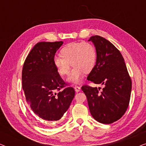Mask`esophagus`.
<instances>
[{
  "mask_svg": "<svg viewBox=\"0 0 146 146\" xmlns=\"http://www.w3.org/2000/svg\"><path fill=\"white\" fill-rule=\"evenodd\" d=\"M74 89H75V91L76 92H78L80 91V87L78 86H75L74 87Z\"/></svg>",
  "mask_w": 146,
  "mask_h": 146,
  "instance_id": "esophagus-1",
  "label": "esophagus"
}]
</instances>
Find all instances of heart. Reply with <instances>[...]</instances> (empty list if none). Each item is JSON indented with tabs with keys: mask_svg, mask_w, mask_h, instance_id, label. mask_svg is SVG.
Instances as JSON below:
<instances>
[{
	"mask_svg": "<svg viewBox=\"0 0 146 146\" xmlns=\"http://www.w3.org/2000/svg\"><path fill=\"white\" fill-rule=\"evenodd\" d=\"M60 56L54 58V66L58 74L63 77L68 74L71 64L74 68L68 81L73 84L80 82L84 73L91 72L96 63V50L89 42L68 44L61 49Z\"/></svg>",
	"mask_w": 146,
	"mask_h": 146,
	"instance_id": "b5f03b06",
	"label": "heart"
}]
</instances>
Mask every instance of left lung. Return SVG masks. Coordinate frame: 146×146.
I'll return each instance as SVG.
<instances>
[{
	"mask_svg": "<svg viewBox=\"0 0 146 146\" xmlns=\"http://www.w3.org/2000/svg\"><path fill=\"white\" fill-rule=\"evenodd\" d=\"M97 53L96 63L88 80L102 84L104 88L84 85L91 115L102 123H113L126 111L130 100L131 80L124 59L115 46L100 36H91Z\"/></svg>",
	"mask_w": 146,
	"mask_h": 146,
	"instance_id": "obj_1",
	"label": "left lung"
}]
</instances>
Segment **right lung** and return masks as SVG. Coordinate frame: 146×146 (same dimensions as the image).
Wrapping results in <instances>:
<instances>
[{
	"label": "right lung",
	"mask_w": 146,
	"mask_h": 146,
	"mask_svg": "<svg viewBox=\"0 0 146 146\" xmlns=\"http://www.w3.org/2000/svg\"><path fill=\"white\" fill-rule=\"evenodd\" d=\"M63 42H40L30 52L22 72L23 89L32 110L46 121H57L69 108L74 97L53 64L55 53Z\"/></svg>",
	"instance_id": "obj_1"
}]
</instances>
